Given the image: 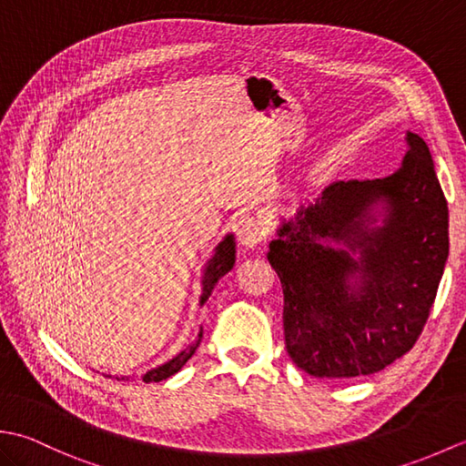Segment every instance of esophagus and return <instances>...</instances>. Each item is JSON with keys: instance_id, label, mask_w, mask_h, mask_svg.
I'll return each mask as SVG.
<instances>
[{"instance_id": "1", "label": "esophagus", "mask_w": 466, "mask_h": 466, "mask_svg": "<svg viewBox=\"0 0 466 466\" xmlns=\"http://www.w3.org/2000/svg\"><path fill=\"white\" fill-rule=\"evenodd\" d=\"M266 236H268V228L262 220L254 216L242 218V222L238 226V240L246 248H256V246L264 244Z\"/></svg>"}]
</instances>
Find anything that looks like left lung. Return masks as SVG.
Wrapping results in <instances>:
<instances>
[{
  "label": "left lung",
  "instance_id": "left-lung-1",
  "mask_svg": "<svg viewBox=\"0 0 466 466\" xmlns=\"http://www.w3.org/2000/svg\"><path fill=\"white\" fill-rule=\"evenodd\" d=\"M407 142L399 172L330 184L270 244L268 262L284 292L286 350L316 379L382 370L412 349L429 320L449 258V208L427 142L410 132ZM379 201L385 224L369 228Z\"/></svg>",
  "mask_w": 466,
  "mask_h": 466
}]
</instances>
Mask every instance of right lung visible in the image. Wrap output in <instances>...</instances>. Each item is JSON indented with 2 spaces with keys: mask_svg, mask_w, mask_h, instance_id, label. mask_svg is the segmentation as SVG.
Masks as SVG:
<instances>
[{
  "mask_svg": "<svg viewBox=\"0 0 466 466\" xmlns=\"http://www.w3.org/2000/svg\"><path fill=\"white\" fill-rule=\"evenodd\" d=\"M234 262H236V244H234L232 236H226V238L220 244H218L214 256L210 258V262H208L206 270H204L200 304H204L208 300V296L212 294L218 280H220L222 276H226L228 272L234 268ZM200 339H202V332L198 334V339L190 346H187V349H184L180 354H176L170 362H166L162 366H157V369L146 372L142 376V380L144 382H160V380L170 379L172 374H176L187 360H190V356L196 352L198 344H200ZM117 380H120V379H117ZM122 380H124V376H122Z\"/></svg>",
  "mask_w": 466,
  "mask_h": 466,
  "instance_id": "right-lung-1",
  "label": "right lung"
}]
</instances>
